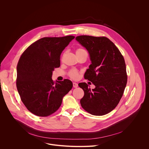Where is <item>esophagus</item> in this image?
I'll return each instance as SVG.
<instances>
[{
	"label": "esophagus",
	"mask_w": 149,
	"mask_h": 149,
	"mask_svg": "<svg viewBox=\"0 0 149 149\" xmlns=\"http://www.w3.org/2000/svg\"><path fill=\"white\" fill-rule=\"evenodd\" d=\"M73 87H74V88H77V87H78V84L76 83V82H73Z\"/></svg>",
	"instance_id": "34e87169"
}]
</instances>
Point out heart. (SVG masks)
Segmentation results:
<instances>
[{"label":"heart","mask_w":149,"mask_h":149,"mask_svg":"<svg viewBox=\"0 0 149 149\" xmlns=\"http://www.w3.org/2000/svg\"><path fill=\"white\" fill-rule=\"evenodd\" d=\"M84 51H86L85 50L82 49H78L76 51V52H84ZM70 76L72 78H74V79H75V78H77L78 77V73L77 72V70H72L70 71Z\"/></svg>","instance_id":"heart-1"}]
</instances>
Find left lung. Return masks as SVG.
I'll list each match as a JSON object with an SVG mask.
<instances>
[{"label": "left lung", "mask_w": 149, "mask_h": 149, "mask_svg": "<svg viewBox=\"0 0 149 149\" xmlns=\"http://www.w3.org/2000/svg\"><path fill=\"white\" fill-rule=\"evenodd\" d=\"M75 39L88 52L91 64L84 78L95 86L91 90L86 83L78 84L84 92L81 105L92 115L107 114L116 108L126 86L124 59L113 42L106 37L81 35Z\"/></svg>", "instance_id": "8db88e82"}]
</instances>
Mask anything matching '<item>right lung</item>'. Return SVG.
Instances as JSON below:
<instances>
[{"label":"right lung","instance_id":"add662e5","mask_svg":"<svg viewBox=\"0 0 149 149\" xmlns=\"http://www.w3.org/2000/svg\"><path fill=\"white\" fill-rule=\"evenodd\" d=\"M74 36L45 37L31 44L18 61L16 87L21 100L27 109L39 117L55 113L63 97L72 88L67 79L54 82L55 68L60 66V56Z\"/></svg>","mask_w":149,"mask_h":149}]
</instances>
